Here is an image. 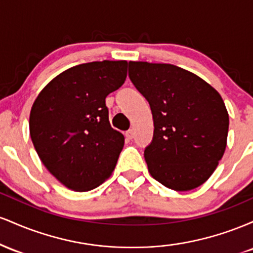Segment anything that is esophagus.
<instances>
[{
	"label": "esophagus",
	"instance_id": "1",
	"mask_svg": "<svg viewBox=\"0 0 253 253\" xmlns=\"http://www.w3.org/2000/svg\"><path fill=\"white\" fill-rule=\"evenodd\" d=\"M126 138L127 139H133V138H134V130H133V129L126 130Z\"/></svg>",
	"mask_w": 253,
	"mask_h": 253
}]
</instances>
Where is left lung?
Instances as JSON below:
<instances>
[{
  "label": "left lung",
  "instance_id": "1",
  "mask_svg": "<svg viewBox=\"0 0 253 253\" xmlns=\"http://www.w3.org/2000/svg\"><path fill=\"white\" fill-rule=\"evenodd\" d=\"M128 76L152 112L153 138L144 151L151 176L172 190L200 187L226 149L229 121L220 94L172 64L129 62Z\"/></svg>",
  "mask_w": 253,
  "mask_h": 253
}]
</instances>
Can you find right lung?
<instances>
[{"label": "right lung", "instance_id": "1", "mask_svg": "<svg viewBox=\"0 0 253 253\" xmlns=\"http://www.w3.org/2000/svg\"><path fill=\"white\" fill-rule=\"evenodd\" d=\"M126 60L72 66L34 101L30 133L46 169L69 189L88 191L112 175L125 138L109 124L107 95L125 83Z\"/></svg>", "mask_w": 253, "mask_h": 253}]
</instances>
